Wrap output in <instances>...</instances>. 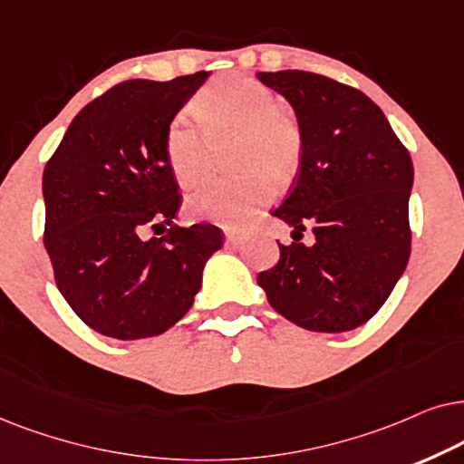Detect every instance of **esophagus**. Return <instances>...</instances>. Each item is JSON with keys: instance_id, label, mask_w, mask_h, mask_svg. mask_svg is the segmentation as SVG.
<instances>
[{"instance_id": "1", "label": "esophagus", "mask_w": 464, "mask_h": 464, "mask_svg": "<svg viewBox=\"0 0 464 464\" xmlns=\"http://www.w3.org/2000/svg\"><path fill=\"white\" fill-rule=\"evenodd\" d=\"M225 239L228 246H239L246 239V231L237 227H225Z\"/></svg>"}]
</instances>
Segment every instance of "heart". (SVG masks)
Returning a JSON list of instances; mask_svg holds the SVG:
<instances>
[{
	"label": "heart",
	"instance_id": "1",
	"mask_svg": "<svg viewBox=\"0 0 464 464\" xmlns=\"http://www.w3.org/2000/svg\"><path fill=\"white\" fill-rule=\"evenodd\" d=\"M188 114L171 119L165 131V159L182 187H193L206 174L209 140L236 138L231 157L242 176L203 184L188 195L193 218L239 225L252 209L274 197L276 180H288L299 168L301 131L293 116L277 106L267 84L228 73L209 82Z\"/></svg>",
	"mask_w": 464,
	"mask_h": 464
}]
</instances>
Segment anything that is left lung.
<instances>
[{
	"mask_svg": "<svg viewBox=\"0 0 464 464\" xmlns=\"http://www.w3.org/2000/svg\"><path fill=\"white\" fill-rule=\"evenodd\" d=\"M256 78L286 99L301 131L299 178L274 209L295 242H277L280 261L256 282L301 329L352 331L384 305L410 261L411 157L365 92L299 70ZM307 226L312 246L300 242Z\"/></svg>",
	"mask_w": 464,
	"mask_h": 464,
	"instance_id": "8db88e82",
	"label": "left lung"
}]
</instances>
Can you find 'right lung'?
Here are the masks:
<instances>
[{
    "mask_svg": "<svg viewBox=\"0 0 464 464\" xmlns=\"http://www.w3.org/2000/svg\"><path fill=\"white\" fill-rule=\"evenodd\" d=\"M209 72L169 82L127 80L84 106L42 176L44 246L61 295L92 331L157 337L193 305L222 248L214 225H174L178 182L165 159L171 119ZM168 237L143 239L148 226Z\"/></svg>",
    "mask_w": 464,
    "mask_h": 464,
    "instance_id": "right-lung-1",
    "label": "right lung"
}]
</instances>
